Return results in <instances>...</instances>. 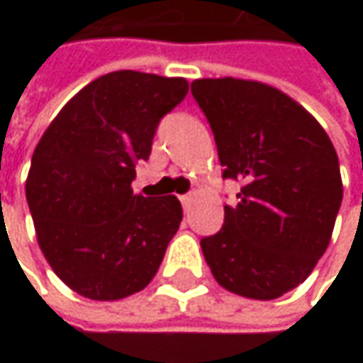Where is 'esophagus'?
<instances>
[{"mask_svg":"<svg viewBox=\"0 0 363 363\" xmlns=\"http://www.w3.org/2000/svg\"><path fill=\"white\" fill-rule=\"evenodd\" d=\"M179 200H182V206H184V208H189L191 202L196 200V194H186V196H182Z\"/></svg>","mask_w":363,"mask_h":363,"instance_id":"esophagus-1","label":"esophagus"}]
</instances>
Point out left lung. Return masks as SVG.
<instances>
[{"instance_id": "8db88e82", "label": "left lung", "mask_w": 363, "mask_h": 363, "mask_svg": "<svg viewBox=\"0 0 363 363\" xmlns=\"http://www.w3.org/2000/svg\"><path fill=\"white\" fill-rule=\"evenodd\" d=\"M191 94L214 133L222 177L240 184L224 226L200 240L220 285L269 301L323 257L343 198L323 127L285 92L255 80L202 78Z\"/></svg>"}]
</instances>
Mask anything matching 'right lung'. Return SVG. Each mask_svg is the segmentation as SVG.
Returning a JSON list of instances; mask_svg holds the SVG:
<instances>
[{"label":"right lung","instance_id":"add662e5","mask_svg":"<svg viewBox=\"0 0 363 363\" xmlns=\"http://www.w3.org/2000/svg\"><path fill=\"white\" fill-rule=\"evenodd\" d=\"M188 94L184 78L119 70L66 103L35 147L26 182L38 242L78 295L117 301L145 289L182 222L175 196L133 194L161 119Z\"/></svg>","mask_w":363,"mask_h":363}]
</instances>
